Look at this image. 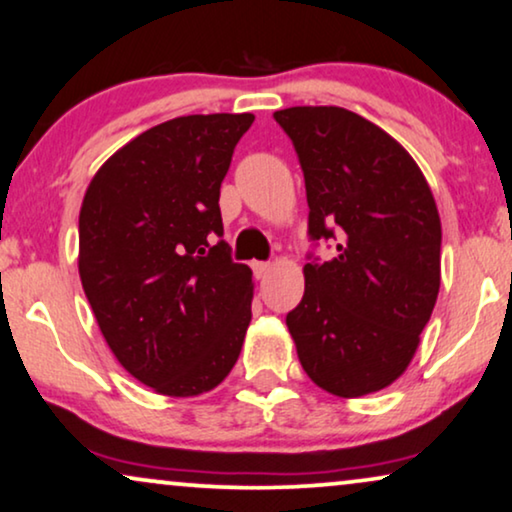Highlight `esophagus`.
<instances>
[{
  "instance_id": "esophagus-1",
  "label": "esophagus",
  "mask_w": 512,
  "mask_h": 512,
  "mask_svg": "<svg viewBox=\"0 0 512 512\" xmlns=\"http://www.w3.org/2000/svg\"><path fill=\"white\" fill-rule=\"evenodd\" d=\"M252 271H255L257 278H264L271 271V264H267V262H252Z\"/></svg>"
}]
</instances>
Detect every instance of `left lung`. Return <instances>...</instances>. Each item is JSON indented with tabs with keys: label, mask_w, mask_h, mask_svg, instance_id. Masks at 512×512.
Listing matches in <instances>:
<instances>
[{
	"label": "left lung",
	"mask_w": 512,
	"mask_h": 512,
	"mask_svg": "<svg viewBox=\"0 0 512 512\" xmlns=\"http://www.w3.org/2000/svg\"><path fill=\"white\" fill-rule=\"evenodd\" d=\"M274 119L304 170L311 238L337 255L304 264L288 313L299 363L339 398L391 386L419 349L440 292L438 206L410 152L344 107H288Z\"/></svg>",
	"instance_id": "8db88e82"
}]
</instances>
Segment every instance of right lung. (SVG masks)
Listing matches in <instances>:
<instances>
[{
	"instance_id": "obj_1",
	"label": "right lung",
	"mask_w": 512,
	"mask_h": 512,
	"mask_svg": "<svg viewBox=\"0 0 512 512\" xmlns=\"http://www.w3.org/2000/svg\"><path fill=\"white\" fill-rule=\"evenodd\" d=\"M252 114H192L126 142L79 210V278L121 367L170 398L213 391L250 325L252 271L222 236L220 185Z\"/></svg>"
}]
</instances>
